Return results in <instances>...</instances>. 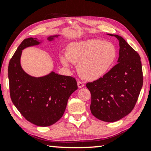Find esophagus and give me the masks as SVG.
<instances>
[{
    "mask_svg": "<svg viewBox=\"0 0 151 151\" xmlns=\"http://www.w3.org/2000/svg\"><path fill=\"white\" fill-rule=\"evenodd\" d=\"M78 88H82V87H84V84L82 83V82H80V81H78Z\"/></svg>",
    "mask_w": 151,
    "mask_h": 151,
    "instance_id": "esophagus-1",
    "label": "esophagus"
}]
</instances>
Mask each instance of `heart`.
Segmentation results:
<instances>
[{"label":"heart","mask_w":151,"mask_h":151,"mask_svg":"<svg viewBox=\"0 0 151 151\" xmlns=\"http://www.w3.org/2000/svg\"><path fill=\"white\" fill-rule=\"evenodd\" d=\"M116 58L117 49L113 43L91 39L70 43L66 55H60V61L65 66H69V61L78 64L80 77L86 80H96L111 69Z\"/></svg>","instance_id":"1"}]
</instances>
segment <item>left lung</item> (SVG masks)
<instances>
[{
    "label": "left lung",
    "mask_w": 151,
    "mask_h": 151,
    "mask_svg": "<svg viewBox=\"0 0 151 151\" xmlns=\"http://www.w3.org/2000/svg\"><path fill=\"white\" fill-rule=\"evenodd\" d=\"M119 41L117 64L102 78L88 82L91 94V112L106 122L118 121L131 112L143 85L139 55L122 37L115 34Z\"/></svg>",
    "instance_id": "left-lung-1"
}]
</instances>
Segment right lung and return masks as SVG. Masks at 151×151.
Wrapping results in <instances>:
<instances>
[{"label": "right lung", "mask_w": 151, "mask_h": 151, "mask_svg": "<svg viewBox=\"0 0 151 151\" xmlns=\"http://www.w3.org/2000/svg\"><path fill=\"white\" fill-rule=\"evenodd\" d=\"M60 35L47 37L51 42ZM44 40L29 38L22 41L8 67L10 96L12 102L27 120L39 127H49L63 116L71 95L78 89L77 82L71 76L59 75L51 71L35 77L22 69V50L39 45Z\"/></svg>", "instance_id": "obj_1"}]
</instances>
